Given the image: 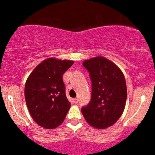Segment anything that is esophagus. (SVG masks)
<instances>
[{
    "label": "esophagus",
    "mask_w": 155,
    "mask_h": 155,
    "mask_svg": "<svg viewBox=\"0 0 155 155\" xmlns=\"http://www.w3.org/2000/svg\"><path fill=\"white\" fill-rule=\"evenodd\" d=\"M79 102V99H78V98H75V99H73V103H74V104H77V103Z\"/></svg>",
    "instance_id": "1"
}]
</instances>
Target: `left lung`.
<instances>
[{
  "label": "left lung",
  "instance_id": "1",
  "mask_svg": "<svg viewBox=\"0 0 155 155\" xmlns=\"http://www.w3.org/2000/svg\"><path fill=\"white\" fill-rule=\"evenodd\" d=\"M91 82V99L82 107L90 125L105 129L115 124L122 115L127 100V86L123 73L104 57H96L82 64Z\"/></svg>",
  "mask_w": 155,
  "mask_h": 155
}]
</instances>
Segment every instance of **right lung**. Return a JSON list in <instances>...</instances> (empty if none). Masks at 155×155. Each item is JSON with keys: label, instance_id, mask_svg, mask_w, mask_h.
I'll return each instance as SVG.
<instances>
[{"label": "right lung", "instance_id": "obj_1", "mask_svg": "<svg viewBox=\"0 0 155 155\" xmlns=\"http://www.w3.org/2000/svg\"><path fill=\"white\" fill-rule=\"evenodd\" d=\"M72 61L48 58L30 74L25 87L26 104L33 119L46 129L57 127L70 108L65 93L63 74Z\"/></svg>", "mask_w": 155, "mask_h": 155}]
</instances>
